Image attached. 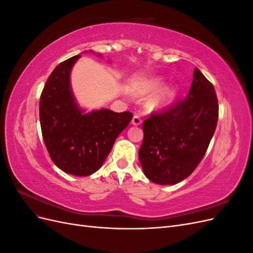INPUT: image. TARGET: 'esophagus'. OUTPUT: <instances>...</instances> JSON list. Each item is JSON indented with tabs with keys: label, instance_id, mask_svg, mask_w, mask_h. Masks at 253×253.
I'll return each mask as SVG.
<instances>
[{
	"label": "esophagus",
	"instance_id": "esophagus-1",
	"mask_svg": "<svg viewBox=\"0 0 253 253\" xmlns=\"http://www.w3.org/2000/svg\"><path fill=\"white\" fill-rule=\"evenodd\" d=\"M141 122H142V119L139 116H137V115H135L132 119V125H134V126H139V125H141Z\"/></svg>",
	"mask_w": 253,
	"mask_h": 253
}]
</instances>
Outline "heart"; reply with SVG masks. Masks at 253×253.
Masks as SVG:
<instances>
[{"label":"heart","instance_id":"b5f03b06","mask_svg":"<svg viewBox=\"0 0 253 253\" xmlns=\"http://www.w3.org/2000/svg\"><path fill=\"white\" fill-rule=\"evenodd\" d=\"M164 84L165 83L162 79H153L148 81L147 83H144L140 87V91L145 95L154 94L164 87ZM175 96H176L175 89H168L165 91V93L160 94L158 97H156L154 99V101H153V104H154L155 108H159V109L167 108V106H169L173 102Z\"/></svg>","mask_w":253,"mask_h":253}]
</instances>
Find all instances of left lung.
Instances as JSON below:
<instances>
[{
    "label": "left lung",
    "instance_id": "1",
    "mask_svg": "<svg viewBox=\"0 0 253 253\" xmlns=\"http://www.w3.org/2000/svg\"><path fill=\"white\" fill-rule=\"evenodd\" d=\"M215 89L196 67L188 96L143 121L139 160L144 175L158 185H175L196 169L215 132Z\"/></svg>",
    "mask_w": 253,
    "mask_h": 253
}]
</instances>
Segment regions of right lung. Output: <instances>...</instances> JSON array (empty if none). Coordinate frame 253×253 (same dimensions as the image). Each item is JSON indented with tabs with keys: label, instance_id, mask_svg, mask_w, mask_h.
<instances>
[{
	"label": "right lung",
	"instance_id": "1",
	"mask_svg": "<svg viewBox=\"0 0 253 253\" xmlns=\"http://www.w3.org/2000/svg\"><path fill=\"white\" fill-rule=\"evenodd\" d=\"M79 57L63 61L49 75L39 113L43 140L53 164L67 174L88 176L100 169L133 114L105 109L83 114L70 85V73Z\"/></svg>",
	"mask_w": 253,
	"mask_h": 253
}]
</instances>
